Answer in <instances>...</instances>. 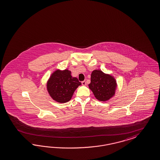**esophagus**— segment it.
<instances>
[{"label":"esophagus","mask_w":160,"mask_h":160,"mask_svg":"<svg viewBox=\"0 0 160 160\" xmlns=\"http://www.w3.org/2000/svg\"><path fill=\"white\" fill-rule=\"evenodd\" d=\"M82 85H86V82H85V81H83L82 82Z\"/></svg>","instance_id":"obj_1"}]
</instances>
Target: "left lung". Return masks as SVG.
I'll use <instances>...</instances> for the list:
<instances>
[{
  "label": "left lung",
  "instance_id": "left-lung-1",
  "mask_svg": "<svg viewBox=\"0 0 160 160\" xmlns=\"http://www.w3.org/2000/svg\"><path fill=\"white\" fill-rule=\"evenodd\" d=\"M88 86L97 100L106 101L115 94L117 83L112 75L100 70H94L91 73V83Z\"/></svg>",
  "mask_w": 160,
  "mask_h": 160
}]
</instances>
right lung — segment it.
Instances as JSON below:
<instances>
[{
  "label": "right lung",
  "mask_w": 160,
  "mask_h": 160,
  "mask_svg": "<svg viewBox=\"0 0 160 160\" xmlns=\"http://www.w3.org/2000/svg\"><path fill=\"white\" fill-rule=\"evenodd\" d=\"M81 85L78 78L72 77L70 71L56 70L49 78L47 89L54 100L63 103L71 100L75 91Z\"/></svg>",
  "instance_id": "obj_1"
}]
</instances>
